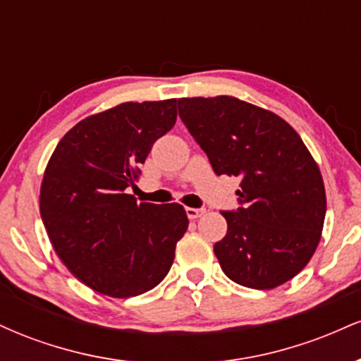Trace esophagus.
Masks as SVG:
<instances>
[{
  "instance_id": "obj_1",
  "label": "esophagus",
  "mask_w": 361,
  "mask_h": 361,
  "mask_svg": "<svg viewBox=\"0 0 361 361\" xmlns=\"http://www.w3.org/2000/svg\"><path fill=\"white\" fill-rule=\"evenodd\" d=\"M205 214V209H193V207H186V215L188 219H198Z\"/></svg>"
}]
</instances>
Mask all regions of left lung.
Returning <instances> with one entry per match:
<instances>
[{"mask_svg": "<svg viewBox=\"0 0 361 361\" xmlns=\"http://www.w3.org/2000/svg\"><path fill=\"white\" fill-rule=\"evenodd\" d=\"M178 114L215 175L241 178L239 207L222 210L227 234L214 244L222 271L256 290L293 279L312 258L326 217L321 171L300 135L234 97L181 98Z\"/></svg>", "mask_w": 361, "mask_h": 361, "instance_id": "8db88e82", "label": "left lung"}]
</instances>
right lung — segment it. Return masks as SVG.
Listing matches in <instances>:
<instances>
[{
    "label": "right lung",
    "mask_w": 361,
    "mask_h": 361,
    "mask_svg": "<svg viewBox=\"0 0 361 361\" xmlns=\"http://www.w3.org/2000/svg\"><path fill=\"white\" fill-rule=\"evenodd\" d=\"M175 122L176 100L122 103L76 123L49 159L40 217L66 268L94 292L140 295L171 268L183 207L137 204L126 190Z\"/></svg>",
    "instance_id": "right-lung-1"
}]
</instances>
